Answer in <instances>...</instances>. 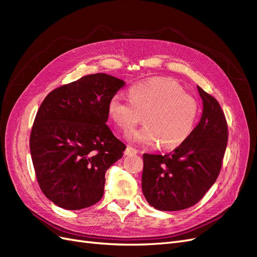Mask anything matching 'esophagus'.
I'll list each match as a JSON object with an SVG mask.
<instances>
[{
    "mask_svg": "<svg viewBox=\"0 0 257 257\" xmlns=\"http://www.w3.org/2000/svg\"><path fill=\"white\" fill-rule=\"evenodd\" d=\"M137 152H138V151H137V149H135V148L131 147V146H127L125 151H124V154H125V155H134V154H136Z\"/></svg>",
    "mask_w": 257,
    "mask_h": 257,
    "instance_id": "1",
    "label": "esophagus"
}]
</instances>
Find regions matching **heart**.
<instances>
[{"instance_id":"b5f03b06","label":"heart","mask_w":257,"mask_h":257,"mask_svg":"<svg viewBox=\"0 0 257 257\" xmlns=\"http://www.w3.org/2000/svg\"><path fill=\"white\" fill-rule=\"evenodd\" d=\"M130 99L114 94L108 113L120 128L127 131L141 122L145 125L127 133L132 142L172 150L192 135L200 113L197 98L185 93L180 83L167 78H152L130 88Z\"/></svg>"}]
</instances>
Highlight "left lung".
I'll return each mask as SVG.
<instances>
[{
    "instance_id": "8db88e82",
    "label": "left lung",
    "mask_w": 257,
    "mask_h": 257,
    "mask_svg": "<svg viewBox=\"0 0 257 257\" xmlns=\"http://www.w3.org/2000/svg\"><path fill=\"white\" fill-rule=\"evenodd\" d=\"M203 115L184 144L167 154L144 153L142 186L152 207L178 211L197 204L222 168L228 127L219 102L197 85Z\"/></svg>"
}]
</instances>
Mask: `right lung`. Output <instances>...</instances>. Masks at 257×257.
<instances>
[{
    "label": "right lung",
    "instance_id": "add662e5",
    "mask_svg": "<svg viewBox=\"0 0 257 257\" xmlns=\"http://www.w3.org/2000/svg\"><path fill=\"white\" fill-rule=\"evenodd\" d=\"M124 82L98 73L52 90L34 119L30 150L45 196L67 210L91 207L104 194L105 173L126 146L107 126L108 102Z\"/></svg>",
    "mask_w": 257,
    "mask_h": 257
}]
</instances>
